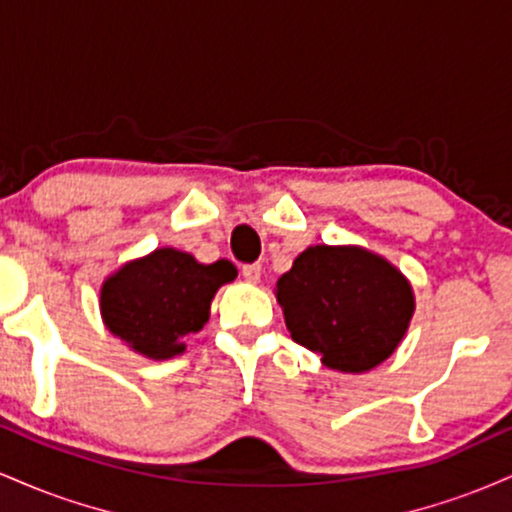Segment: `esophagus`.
<instances>
[{
  "label": "esophagus",
  "instance_id": "esophagus-1",
  "mask_svg": "<svg viewBox=\"0 0 512 512\" xmlns=\"http://www.w3.org/2000/svg\"><path fill=\"white\" fill-rule=\"evenodd\" d=\"M240 274H243L248 281H252V284H257V281H260V276H262V267H260V264H257V262L243 264V269H240Z\"/></svg>",
  "mask_w": 512,
  "mask_h": 512
}]
</instances>
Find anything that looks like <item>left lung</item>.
Here are the masks:
<instances>
[{"label": "left lung", "instance_id": "1", "mask_svg": "<svg viewBox=\"0 0 512 512\" xmlns=\"http://www.w3.org/2000/svg\"><path fill=\"white\" fill-rule=\"evenodd\" d=\"M293 342L327 368L363 373L383 363L407 332L414 296L383 257L361 248L315 245L276 281Z\"/></svg>", "mask_w": 512, "mask_h": 512}]
</instances>
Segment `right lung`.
<instances>
[{"label": "right lung", "instance_id": "add662e5", "mask_svg": "<svg viewBox=\"0 0 512 512\" xmlns=\"http://www.w3.org/2000/svg\"><path fill=\"white\" fill-rule=\"evenodd\" d=\"M236 274L228 260L199 264L187 252L161 248L105 281L103 320L139 354L170 358L185 349L182 337L202 330L216 289Z\"/></svg>", "mask_w": 512, "mask_h": 512}]
</instances>
